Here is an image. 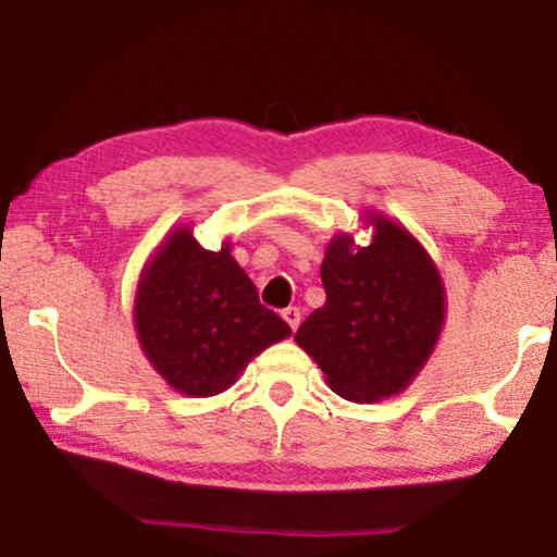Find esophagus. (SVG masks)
Instances as JSON below:
<instances>
[{"label":"esophagus","instance_id":"obj_1","mask_svg":"<svg viewBox=\"0 0 557 557\" xmlns=\"http://www.w3.org/2000/svg\"><path fill=\"white\" fill-rule=\"evenodd\" d=\"M282 319H285V322L289 324L292 332H297V326H299V322H301V314H299L297 307H287L285 312H282Z\"/></svg>","mask_w":557,"mask_h":557}]
</instances>
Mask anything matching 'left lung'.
<instances>
[{
	"instance_id": "1",
	"label": "left lung",
	"mask_w": 557,
	"mask_h": 557,
	"mask_svg": "<svg viewBox=\"0 0 557 557\" xmlns=\"http://www.w3.org/2000/svg\"><path fill=\"white\" fill-rule=\"evenodd\" d=\"M371 243L336 233L326 245L324 307L297 329L295 342L326 375L329 388L351 403L403 393L435 351L447 297L422 243L388 215L366 211Z\"/></svg>"
}]
</instances>
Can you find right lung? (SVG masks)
<instances>
[{
    "mask_svg": "<svg viewBox=\"0 0 557 557\" xmlns=\"http://www.w3.org/2000/svg\"><path fill=\"white\" fill-rule=\"evenodd\" d=\"M135 332L152 369L188 398L228 391L252 358L292 332L260 305L231 243L206 250L191 225L157 245L137 282Z\"/></svg>",
    "mask_w": 557,
    "mask_h": 557,
    "instance_id": "1",
    "label": "right lung"
}]
</instances>
